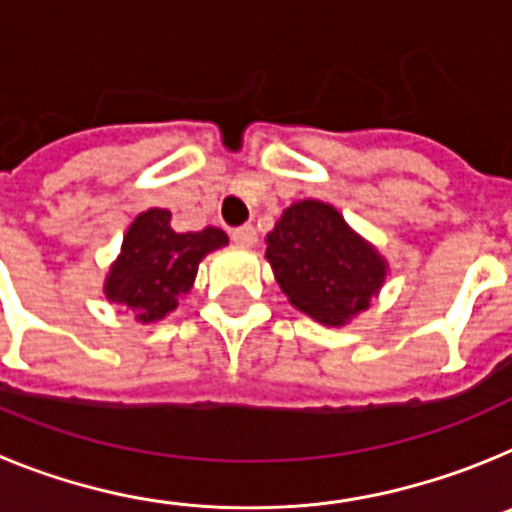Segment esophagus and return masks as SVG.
Wrapping results in <instances>:
<instances>
[{"label":"esophagus","mask_w":512,"mask_h":512,"mask_svg":"<svg viewBox=\"0 0 512 512\" xmlns=\"http://www.w3.org/2000/svg\"><path fill=\"white\" fill-rule=\"evenodd\" d=\"M230 238H233V241L243 248H253L256 243H259V233H256V228H253V225H241V228H233L230 230Z\"/></svg>","instance_id":"34e87169"}]
</instances>
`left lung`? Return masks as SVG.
Segmentation results:
<instances>
[{"mask_svg":"<svg viewBox=\"0 0 512 512\" xmlns=\"http://www.w3.org/2000/svg\"><path fill=\"white\" fill-rule=\"evenodd\" d=\"M266 261L289 305L328 328L369 310L390 264L328 202L300 200L266 233Z\"/></svg>","mask_w":512,"mask_h":512,"instance_id":"left-lung-1","label":"left lung"}]
</instances>
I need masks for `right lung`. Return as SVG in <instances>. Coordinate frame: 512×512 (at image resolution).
Instances as JSON below:
<instances>
[{"label": "right lung", "mask_w": 512, "mask_h": 512, "mask_svg": "<svg viewBox=\"0 0 512 512\" xmlns=\"http://www.w3.org/2000/svg\"><path fill=\"white\" fill-rule=\"evenodd\" d=\"M223 246H228V235L220 228L176 233L171 212L151 207L135 217L122 238L104 277V297L128 307L138 323H156L192 289L200 261Z\"/></svg>", "instance_id": "obj_1"}]
</instances>
